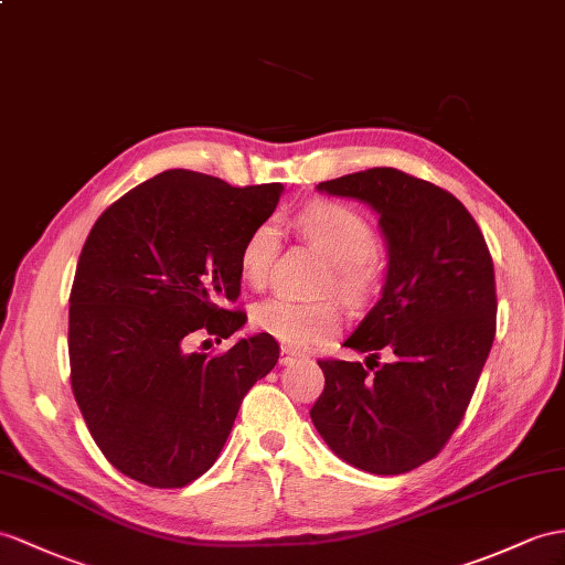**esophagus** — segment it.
<instances>
[{"label": "esophagus", "instance_id": "1", "mask_svg": "<svg viewBox=\"0 0 565 565\" xmlns=\"http://www.w3.org/2000/svg\"><path fill=\"white\" fill-rule=\"evenodd\" d=\"M299 356H305L301 352H297V350H292V348H282L280 350V364L282 366H287V364H292V362H297Z\"/></svg>", "mask_w": 565, "mask_h": 565}]
</instances>
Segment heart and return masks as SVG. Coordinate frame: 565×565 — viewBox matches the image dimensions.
<instances>
[{
  "instance_id": "1",
  "label": "heart",
  "mask_w": 565,
  "mask_h": 565,
  "mask_svg": "<svg viewBox=\"0 0 565 565\" xmlns=\"http://www.w3.org/2000/svg\"><path fill=\"white\" fill-rule=\"evenodd\" d=\"M297 227L313 249L335 266V290L345 297H360L374 275V252L379 244L374 225L348 203L316 201L297 215ZM278 242L280 230L270 220L258 223L246 235L239 254V268L246 282L260 287L268 280ZM252 323L282 345L301 350L335 338L342 316L333 301L273 297L254 307Z\"/></svg>"
}]
</instances>
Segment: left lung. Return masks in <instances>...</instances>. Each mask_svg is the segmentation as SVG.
I'll return each mask as SVG.
<instances>
[{
  "mask_svg": "<svg viewBox=\"0 0 565 565\" xmlns=\"http://www.w3.org/2000/svg\"><path fill=\"white\" fill-rule=\"evenodd\" d=\"M379 213L388 244L381 299L345 348L321 360L326 388L311 422L338 458L371 475H403L436 458L462 422L497 335V278L475 217L446 189L395 168L321 182ZM392 360L377 364L380 352Z\"/></svg>",
  "mask_w": 565,
  "mask_h": 565,
  "instance_id": "left-lung-1",
  "label": "left lung"
}]
</instances>
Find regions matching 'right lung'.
Listing matches in <instances>:
<instances>
[{
	"label": "right lung",
	"instance_id": "1",
	"mask_svg": "<svg viewBox=\"0 0 565 565\" xmlns=\"http://www.w3.org/2000/svg\"><path fill=\"white\" fill-rule=\"evenodd\" d=\"M280 194L282 184L168 170L95 220L68 297V364L93 441L121 475L179 489L209 472L244 395L278 364L268 333L223 354L186 345L244 326L232 309L242 244Z\"/></svg>",
	"mask_w": 565,
	"mask_h": 565
}]
</instances>
